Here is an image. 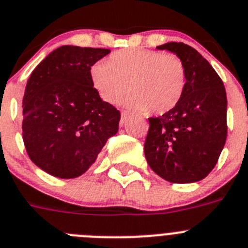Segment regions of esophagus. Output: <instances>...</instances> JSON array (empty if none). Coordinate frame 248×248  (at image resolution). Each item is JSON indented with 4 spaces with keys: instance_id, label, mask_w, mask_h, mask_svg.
Returning a JSON list of instances; mask_svg holds the SVG:
<instances>
[{
    "instance_id": "34e87169",
    "label": "esophagus",
    "mask_w": 248,
    "mask_h": 248,
    "mask_svg": "<svg viewBox=\"0 0 248 248\" xmlns=\"http://www.w3.org/2000/svg\"><path fill=\"white\" fill-rule=\"evenodd\" d=\"M130 117V112L128 111H122L121 112V124H124L127 121V118Z\"/></svg>"
}]
</instances>
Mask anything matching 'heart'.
Masks as SVG:
<instances>
[{"label": "heart", "instance_id": "1", "mask_svg": "<svg viewBox=\"0 0 248 248\" xmlns=\"http://www.w3.org/2000/svg\"><path fill=\"white\" fill-rule=\"evenodd\" d=\"M91 82L105 102L115 103L126 93L124 103L140 112L166 113L180 102L186 73L177 56L155 49L127 48L112 53L107 63L91 67Z\"/></svg>", "mask_w": 248, "mask_h": 248}]
</instances>
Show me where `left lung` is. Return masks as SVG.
Wrapping results in <instances>:
<instances>
[{"instance_id":"8db88e82","label":"left lung","mask_w":248,"mask_h":248,"mask_svg":"<svg viewBox=\"0 0 248 248\" xmlns=\"http://www.w3.org/2000/svg\"><path fill=\"white\" fill-rule=\"evenodd\" d=\"M184 63L186 87L180 102L151 117L145 156L155 173L173 184L203 180L216 166L227 137V97L222 79L195 48L182 42L157 46Z\"/></svg>"}]
</instances>
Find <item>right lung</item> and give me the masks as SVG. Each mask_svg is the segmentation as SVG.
<instances>
[{
	"mask_svg": "<svg viewBox=\"0 0 248 248\" xmlns=\"http://www.w3.org/2000/svg\"><path fill=\"white\" fill-rule=\"evenodd\" d=\"M109 52L61 46L32 71L22 101V137L32 162L48 175H83L117 133L120 112L91 82V67Z\"/></svg>",
	"mask_w": 248,
	"mask_h": 248,
	"instance_id": "1",
	"label": "right lung"
}]
</instances>
